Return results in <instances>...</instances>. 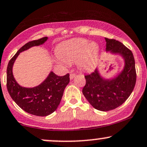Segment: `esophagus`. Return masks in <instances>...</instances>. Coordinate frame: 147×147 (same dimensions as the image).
Instances as JSON below:
<instances>
[{
	"label": "esophagus",
	"instance_id": "obj_1",
	"mask_svg": "<svg viewBox=\"0 0 147 147\" xmlns=\"http://www.w3.org/2000/svg\"><path fill=\"white\" fill-rule=\"evenodd\" d=\"M76 76V74L75 73H73V72H71V73H70V79H72L74 78V77H75Z\"/></svg>",
	"mask_w": 147,
	"mask_h": 147
}]
</instances>
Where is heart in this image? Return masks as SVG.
<instances>
[{
    "mask_svg": "<svg viewBox=\"0 0 147 147\" xmlns=\"http://www.w3.org/2000/svg\"><path fill=\"white\" fill-rule=\"evenodd\" d=\"M60 59L67 63L77 60V65L84 70H91L96 66L98 57V47L87 39L75 38L64 42L57 51Z\"/></svg>",
    "mask_w": 147,
    "mask_h": 147,
    "instance_id": "obj_1",
    "label": "heart"
}]
</instances>
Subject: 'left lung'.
Returning a JSON list of instances; mask_svg holds the SVG:
<instances>
[{"instance_id":"left-lung-1","label":"left lung","mask_w":147,"mask_h":147,"mask_svg":"<svg viewBox=\"0 0 147 147\" xmlns=\"http://www.w3.org/2000/svg\"><path fill=\"white\" fill-rule=\"evenodd\" d=\"M106 50L119 53L125 59V68L116 78L107 80L98 70L85 75L86 85L82 92L90 105L98 110L107 112L119 107L126 100L135 87L136 71L131 51L114 39L105 38Z\"/></svg>"}]
</instances>
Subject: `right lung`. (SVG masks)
Wrapping results in <instances>:
<instances>
[{"label": "right lung", "instance_id": "obj_1", "mask_svg": "<svg viewBox=\"0 0 147 147\" xmlns=\"http://www.w3.org/2000/svg\"><path fill=\"white\" fill-rule=\"evenodd\" d=\"M47 39V37H44L25 44L9 60L7 68V88L11 98L26 112L38 116H48L56 110L65 88L70 82V75L68 73L59 77L51 72L47 79L40 86L26 88L17 84L12 73V67L20 53L34 46L42 45Z\"/></svg>", "mask_w": 147, "mask_h": 147}]
</instances>
